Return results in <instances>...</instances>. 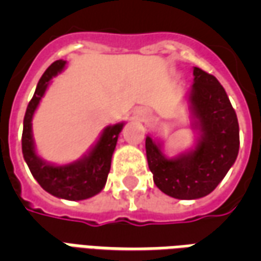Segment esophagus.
<instances>
[{
  "mask_svg": "<svg viewBox=\"0 0 261 261\" xmlns=\"http://www.w3.org/2000/svg\"><path fill=\"white\" fill-rule=\"evenodd\" d=\"M140 114H141L142 117H147V116H148V113H147V112H145V113H144V112H141V113H140Z\"/></svg>",
  "mask_w": 261,
  "mask_h": 261,
  "instance_id": "esophagus-1",
  "label": "esophagus"
}]
</instances>
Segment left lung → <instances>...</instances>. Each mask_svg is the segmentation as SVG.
Instances as JSON below:
<instances>
[{"instance_id":"left-lung-1","label":"left lung","mask_w":261,"mask_h":261,"mask_svg":"<svg viewBox=\"0 0 261 261\" xmlns=\"http://www.w3.org/2000/svg\"><path fill=\"white\" fill-rule=\"evenodd\" d=\"M186 99L197 134L194 147L176 156L164 152V142L148 134L145 151L153 183L165 194L196 200L213 192L235 164L239 152L238 117L224 86L201 68H193Z\"/></svg>"}]
</instances>
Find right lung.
Segmentation results:
<instances>
[{
    "mask_svg": "<svg viewBox=\"0 0 261 261\" xmlns=\"http://www.w3.org/2000/svg\"><path fill=\"white\" fill-rule=\"evenodd\" d=\"M67 61L57 60L50 65L36 86L35 95L28 105L25 119H23V133H22V153L25 162L29 166L32 175L43 190L51 196L64 198L69 201H80L96 196L103 190L110 172L112 156L119 140V134L124 127V121L105 127L97 141L89 148V151L74 162L57 165L44 161L39 156L35 147L32 120L39 103L47 91L50 82L56 75L65 68Z\"/></svg>",
    "mask_w": 261,
    "mask_h": 261,
    "instance_id": "right-lung-1",
    "label": "right lung"
}]
</instances>
